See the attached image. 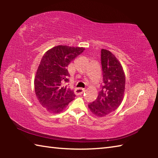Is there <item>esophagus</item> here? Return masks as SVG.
<instances>
[{
    "mask_svg": "<svg viewBox=\"0 0 158 158\" xmlns=\"http://www.w3.org/2000/svg\"><path fill=\"white\" fill-rule=\"evenodd\" d=\"M84 91H85V89H82V88H76V89H74V93L77 95H81Z\"/></svg>",
    "mask_w": 158,
    "mask_h": 158,
    "instance_id": "esophagus-1",
    "label": "esophagus"
}]
</instances>
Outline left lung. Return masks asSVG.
I'll use <instances>...</instances> for the list:
<instances>
[{
  "mask_svg": "<svg viewBox=\"0 0 158 158\" xmlns=\"http://www.w3.org/2000/svg\"><path fill=\"white\" fill-rule=\"evenodd\" d=\"M101 65L103 85L96 100L89 107L93 114L103 117L118 107L123 100L125 77L121 64L109 51L101 50Z\"/></svg>",
  "mask_w": 158,
  "mask_h": 158,
  "instance_id": "1",
  "label": "left lung"
}]
</instances>
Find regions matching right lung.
<instances>
[{
	"instance_id": "add662e5",
	"label": "right lung",
	"mask_w": 158,
	"mask_h": 158,
	"mask_svg": "<svg viewBox=\"0 0 158 158\" xmlns=\"http://www.w3.org/2000/svg\"><path fill=\"white\" fill-rule=\"evenodd\" d=\"M84 50L83 47L58 45L42 56L35 78V91L40 103L50 113H60L76 96L64 85L69 81L67 68Z\"/></svg>"
}]
</instances>
